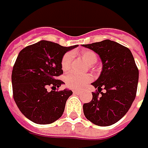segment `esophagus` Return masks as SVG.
<instances>
[{"mask_svg":"<svg viewBox=\"0 0 148 148\" xmlns=\"http://www.w3.org/2000/svg\"><path fill=\"white\" fill-rule=\"evenodd\" d=\"M80 92H81L80 90H73V93H74V94H76V95L80 94Z\"/></svg>","mask_w":148,"mask_h":148,"instance_id":"34e87169","label":"esophagus"}]
</instances>
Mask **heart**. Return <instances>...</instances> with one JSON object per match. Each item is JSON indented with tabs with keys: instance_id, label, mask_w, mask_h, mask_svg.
Masks as SVG:
<instances>
[{
	"instance_id": "1",
	"label": "heart",
	"mask_w": 148,
	"mask_h": 148,
	"mask_svg": "<svg viewBox=\"0 0 148 148\" xmlns=\"http://www.w3.org/2000/svg\"><path fill=\"white\" fill-rule=\"evenodd\" d=\"M82 58L88 65H94L97 62V55L95 52L90 50L83 51L81 53ZM72 61V53H66L63 55L61 61V67L62 71H66L70 69ZM92 80V77L90 75H80L77 73H70L66 75L65 77V84L68 88L72 90H82V89L88 84Z\"/></svg>"
}]
</instances>
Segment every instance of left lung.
Wrapping results in <instances>:
<instances>
[{
	"label": "left lung",
	"mask_w": 148,
	"mask_h": 148,
	"mask_svg": "<svg viewBox=\"0 0 148 148\" xmlns=\"http://www.w3.org/2000/svg\"><path fill=\"white\" fill-rule=\"evenodd\" d=\"M83 46L98 54L103 64L99 78L91 84L96 92L90 102L83 105L84 114L95 125L110 126L120 120L133 104L138 69L131 51L114 41L105 39Z\"/></svg>",
	"instance_id": "obj_1"
}]
</instances>
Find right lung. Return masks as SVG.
<instances>
[{"label": "right lung", "mask_w": 148, "mask_h": 148, "mask_svg": "<svg viewBox=\"0 0 148 148\" xmlns=\"http://www.w3.org/2000/svg\"><path fill=\"white\" fill-rule=\"evenodd\" d=\"M78 45L62 47L58 43L41 40L20 52L11 75L13 97L19 110L32 122L49 124L62 115L71 90L49 92L61 86L58 77L63 73L61 61L63 55Z\"/></svg>", "instance_id": "add662e5"}]
</instances>
